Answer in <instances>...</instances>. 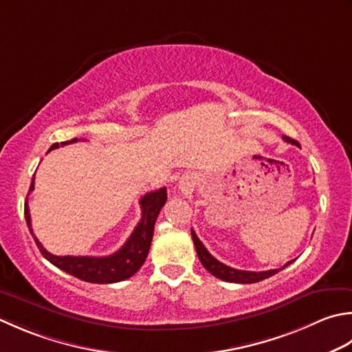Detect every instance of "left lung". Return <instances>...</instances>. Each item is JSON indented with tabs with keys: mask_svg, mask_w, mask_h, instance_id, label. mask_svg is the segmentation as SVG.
<instances>
[{
	"mask_svg": "<svg viewBox=\"0 0 352 352\" xmlns=\"http://www.w3.org/2000/svg\"><path fill=\"white\" fill-rule=\"evenodd\" d=\"M284 140L296 144V146H299V143L290 139V137L284 135ZM192 239H194V245H195V250L199 261H201L203 267L208 270L209 273H212L213 276L226 280V282H236V284H254V282H259V280H264L267 278L273 276V274H276L278 272L284 270L287 265H290L293 261L290 263H287L284 267L280 268H274V270H267V272H245V270H236V268H232L229 265H226L223 263H219L218 259H215L212 256V254L206 249L204 244L199 241V238L197 236V233L192 230Z\"/></svg>",
	"mask_w": 352,
	"mask_h": 352,
	"instance_id": "left-lung-1",
	"label": "left lung"
}]
</instances>
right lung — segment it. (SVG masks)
<instances>
[{
	"mask_svg": "<svg viewBox=\"0 0 352 352\" xmlns=\"http://www.w3.org/2000/svg\"><path fill=\"white\" fill-rule=\"evenodd\" d=\"M78 142V139L62 142L60 146L68 143ZM59 148V143L52 144V149ZM34 188V175L32 178L30 192ZM168 194L166 188H162L154 192H148L140 198V208H142V219L139 224L135 226L134 232L131 233V236L126 239V243L122 245V249L117 250L116 253L109 254V256H56V254L48 253L43 244L39 243V239L34 236L30 221V210L29 204L25 201L24 206V217L25 223L29 226V230L34 238L39 252L43 253V256L50 261L53 265L60 268L62 272H65L72 276L78 278L80 280L91 282V284H113V282H120L133 276L140 270L144 261H146L151 241H153L154 235V224L157 221L158 213H160L162 208L166 203Z\"/></svg>",
	"mask_w": 352,
	"mask_h": 352,
	"instance_id": "add662e5",
	"label": "right lung"
}]
</instances>
